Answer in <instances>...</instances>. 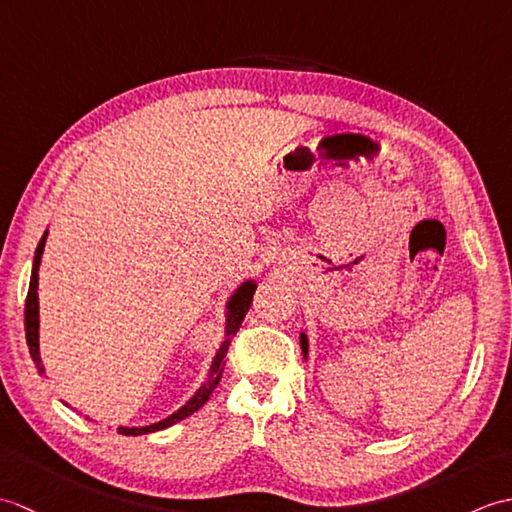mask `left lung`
<instances>
[{
    "label": "left lung",
    "mask_w": 512,
    "mask_h": 512,
    "mask_svg": "<svg viewBox=\"0 0 512 512\" xmlns=\"http://www.w3.org/2000/svg\"><path fill=\"white\" fill-rule=\"evenodd\" d=\"M301 350H303V354H308V339H306V334H301Z\"/></svg>",
    "instance_id": "1"
}]
</instances>
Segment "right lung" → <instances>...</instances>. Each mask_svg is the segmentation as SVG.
Returning a JSON list of instances; mask_svg holds the SVG:
<instances>
[{
    "instance_id": "obj_1",
    "label": "right lung",
    "mask_w": 512,
    "mask_h": 512,
    "mask_svg": "<svg viewBox=\"0 0 512 512\" xmlns=\"http://www.w3.org/2000/svg\"><path fill=\"white\" fill-rule=\"evenodd\" d=\"M46 237L48 231L43 233L41 242L35 250V264H32V275H30V286H28V297H26V312H24V325H26V341H28V350L32 361H35L39 374H46V369L41 365V356H39V297H37V288H39V264H41V255H43V246H46ZM253 295H255V284L253 281H246V284L239 286L235 290V295L231 297L226 306V339L220 345V350H217L215 358H213V365H211V374L209 380L195 391V396L187 402V405L180 407L176 413H171L169 418L160 420L156 424H149V427H134V429H127V427H118V433H123V436H143V433H154L160 429H167L171 424H176L184 418H189L193 411H198L206 400L211 398L213 389L217 387L224 372V365H226V352H228V345H231L233 336L237 334L239 325H242L246 312L250 308V303H253Z\"/></svg>"
}]
</instances>
